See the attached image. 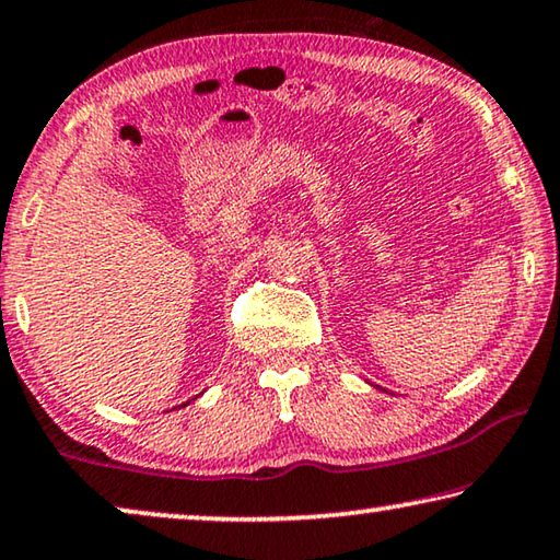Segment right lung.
<instances>
[{"label": "right lung", "instance_id": "add662e5", "mask_svg": "<svg viewBox=\"0 0 560 560\" xmlns=\"http://www.w3.org/2000/svg\"><path fill=\"white\" fill-rule=\"evenodd\" d=\"M195 400V398H192ZM185 406H190V400H187V402H183V406H179V408H185ZM172 410H175V408H172Z\"/></svg>", "mask_w": 560, "mask_h": 560}]
</instances>
